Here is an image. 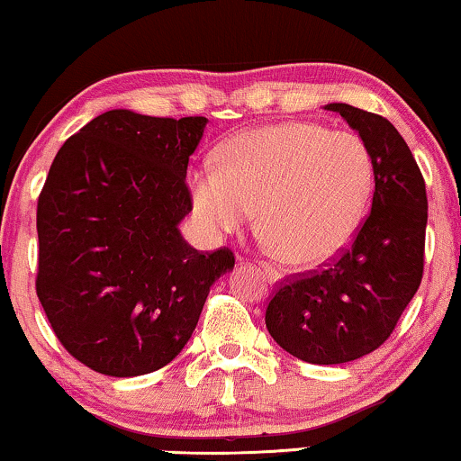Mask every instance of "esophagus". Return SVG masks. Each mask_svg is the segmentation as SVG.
I'll return each mask as SVG.
<instances>
[{
    "mask_svg": "<svg viewBox=\"0 0 461 461\" xmlns=\"http://www.w3.org/2000/svg\"><path fill=\"white\" fill-rule=\"evenodd\" d=\"M258 264H260L264 275L268 276V281H279L281 279V273L273 267V264H268V262H258Z\"/></svg>",
    "mask_w": 461,
    "mask_h": 461,
    "instance_id": "obj_1",
    "label": "esophagus"
}]
</instances>
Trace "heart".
<instances>
[{"instance_id": "heart-1", "label": "heart", "mask_w": 461, "mask_h": 461, "mask_svg": "<svg viewBox=\"0 0 461 461\" xmlns=\"http://www.w3.org/2000/svg\"><path fill=\"white\" fill-rule=\"evenodd\" d=\"M374 186V163L350 131L287 122L243 131L216 166L188 178L193 212L212 235L260 224L283 260L317 267L348 248Z\"/></svg>"}]
</instances>
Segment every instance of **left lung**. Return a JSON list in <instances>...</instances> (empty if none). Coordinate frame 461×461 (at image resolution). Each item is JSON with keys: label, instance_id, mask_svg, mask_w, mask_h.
I'll use <instances>...</instances> for the list:
<instances>
[{"label": "left lung", "instance_id": "left-lung-1", "mask_svg": "<svg viewBox=\"0 0 461 461\" xmlns=\"http://www.w3.org/2000/svg\"><path fill=\"white\" fill-rule=\"evenodd\" d=\"M358 131L374 163L371 212L355 241L323 270L287 276L267 306V330L289 355L314 365L361 358L386 342L424 275L426 182L388 119L325 106Z\"/></svg>", "mask_w": 461, "mask_h": 461}]
</instances>
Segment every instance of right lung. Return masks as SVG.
I'll list each match as a JSON object with an SVG mask.
<instances>
[{"label": "right lung", "mask_w": 461, "mask_h": 461, "mask_svg": "<svg viewBox=\"0 0 461 461\" xmlns=\"http://www.w3.org/2000/svg\"><path fill=\"white\" fill-rule=\"evenodd\" d=\"M205 117L115 109L62 144L37 199L35 289L68 355L98 374L144 375L185 348L229 248L197 251L188 157Z\"/></svg>", "instance_id": "1"}]
</instances>
